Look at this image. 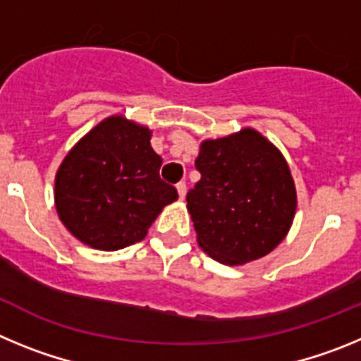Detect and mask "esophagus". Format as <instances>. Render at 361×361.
<instances>
[{
  "label": "esophagus",
  "mask_w": 361,
  "mask_h": 361,
  "mask_svg": "<svg viewBox=\"0 0 361 361\" xmlns=\"http://www.w3.org/2000/svg\"><path fill=\"white\" fill-rule=\"evenodd\" d=\"M177 193H178V197H180V200L186 197V183H178L177 184Z\"/></svg>",
  "instance_id": "1"
}]
</instances>
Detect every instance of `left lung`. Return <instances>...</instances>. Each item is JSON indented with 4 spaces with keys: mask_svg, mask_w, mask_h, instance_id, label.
Here are the masks:
<instances>
[{
    "mask_svg": "<svg viewBox=\"0 0 361 361\" xmlns=\"http://www.w3.org/2000/svg\"><path fill=\"white\" fill-rule=\"evenodd\" d=\"M188 212L204 253L226 266L266 257L289 233L296 188L288 161L253 128L200 142Z\"/></svg>",
    "mask_w": 361,
    "mask_h": 361,
    "instance_id": "obj_1",
    "label": "left lung"
}]
</instances>
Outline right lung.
I'll list each match as a JSON object with an SVG mask.
<instances>
[{"mask_svg":"<svg viewBox=\"0 0 361 361\" xmlns=\"http://www.w3.org/2000/svg\"><path fill=\"white\" fill-rule=\"evenodd\" d=\"M148 126L110 116L81 137L57 168V216L82 244L117 251L141 242L177 190L159 177Z\"/></svg>","mask_w":361,"mask_h":361,"instance_id":"obj_1","label":"right lung"}]
</instances>
